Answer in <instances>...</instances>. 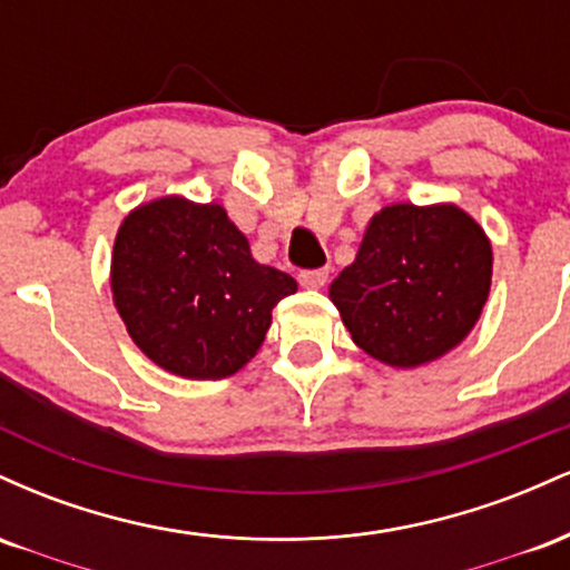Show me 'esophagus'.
<instances>
[{"label": "esophagus", "instance_id": "34e87169", "mask_svg": "<svg viewBox=\"0 0 570 570\" xmlns=\"http://www.w3.org/2000/svg\"><path fill=\"white\" fill-rule=\"evenodd\" d=\"M326 278H330V271H303L299 273V284L305 286V289H322L326 284Z\"/></svg>", "mask_w": 570, "mask_h": 570}]
</instances>
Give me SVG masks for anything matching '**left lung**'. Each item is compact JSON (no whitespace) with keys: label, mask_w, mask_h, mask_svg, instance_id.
I'll use <instances>...</instances> for the list:
<instances>
[{"label":"left lung","mask_w":570,"mask_h":570,"mask_svg":"<svg viewBox=\"0 0 570 570\" xmlns=\"http://www.w3.org/2000/svg\"><path fill=\"white\" fill-rule=\"evenodd\" d=\"M493 246L455 203H394L372 214L356 259L330 284L351 340L394 370L450 353L480 322Z\"/></svg>","instance_id":"obj_1"}]
</instances>
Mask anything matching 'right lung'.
<instances>
[{"label":"right lung","instance_id":"add662e5","mask_svg":"<svg viewBox=\"0 0 570 570\" xmlns=\"http://www.w3.org/2000/svg\"><path fill=\"white\" fill-rule=\"evenodd\" d=\"M112 303L149 362L219 381L257 356L273 307L297 281L252 257L219 203L185 195L139 203L115 235Z\"/></svg>","mask_w":570,"mask_h":570}]
</instances>
